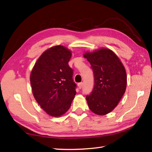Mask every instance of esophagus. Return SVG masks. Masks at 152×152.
Returning a JSON list of instances; mask_svg holds the SVG:
<instances>
[{"label":"esophagus","mask_w":152,"mask_h":152,"mask_svg":"<svg viewBox=\"0 0 152 152\" xmlns=\"http://www.w3.org/2000/svg\"><path fill=\"white\" fill-rule=\"evenodd\" d=\"M78 87H79V89H81L82 87H83V83L82 82H80V83L78 84Z\"/></svg>","instance_id":"esophagus-1"}]
</instances>
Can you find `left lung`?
<instances>
[{"mask_svg": "<svg viewBox=\"0 0 152 152\" xmlns=\"http://www.w3.org/2000/svg\"><path fill=\"white\" fill-rule=\"evenodd\" d=\"M84 57L90 63L94 76L93 90L86 96L87 104L95 114L104 115L117 107L125 93L126 69L117 55L107 48L86 52Z\"/></svg>", "mask_w": 152, "mask_h": 152, "instance_id": "1", "label": "left lung"}]
</instances>
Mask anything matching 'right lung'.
<instances>
[{"label": "right lung", "instance_id": "1", "mask_svg": "<svg viewBox=\"0 0 152 152\" xmlns=\"http://www.w3.org/2000/svg\"><path fill=\"white\" fill-rule=\"evenodd\" d=\"M71 56L70 50L56 45L41 54L31 70L32 93L50 116L60 117L65 113L76 94L73 70L68 65Z\"/></svg>", "mask_w": 152, "mask_h": 152}]
</instances>
